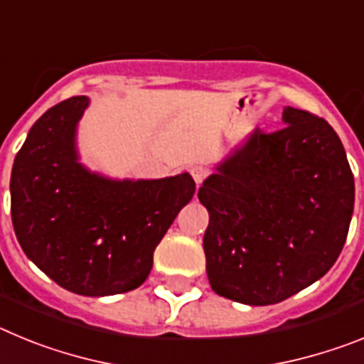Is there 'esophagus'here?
<instances>
[{"instance_id": "1", "label": "esophagus", "mask_w": 364, "mask_h": 364, "mask_svg": "<svg viewBox=\"0 0 364 364\" xmlns=\"http://www.w3.org/2000/svg\"><path fill=\"white\" fill-rule=\"evenodd\" d=\"M210 175V171H208V169H205L204 166H195V167H191V176L193 178H195V182H197V186H200L202 182H204L205 180V176Z\"/></svg>"}]
</instances>
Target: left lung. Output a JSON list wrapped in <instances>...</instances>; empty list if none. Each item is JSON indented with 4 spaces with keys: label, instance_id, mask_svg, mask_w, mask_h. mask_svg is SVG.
<instances>
[{
    "label": "left lung",
    "instance_id": "1",
    "mask_svg": "<svg viewBox=\"0 0 364 364\" xmlns=\"http://www.w3.org/2000/svg\"><path fill=\"white\" fill-rule=\"evenodd\" d=\"M282 122L273 133L253 131L198 189L210 213L211 288L250 306L277 304L323 277L353 213V175L332 125L294 107Z\"/></svg>",
    "mask_w": 364,
    "mask_h": 364
}]
</instances>
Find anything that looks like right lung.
I'll return each instance as SVG.
<instances>
[{
  "label": "right lung",
  "mask_w": 364,
  "mask_h": 364,
  "mask_svg": "<svg viewBox=\"0 0 364 364\" xmlns=\"http://www.w3.org/2000/svg\"><path fill=\"white\" fill-rule=\"evenodd\" d=\"M89 105L73 96L32 125L11 175L12 226L25 255L56 284L87 297L131 291L195 193L189 173L111 180L78 162L76 125Z\"/></svg>",
  "instance_id": "obj_1"
}]
</instances>
